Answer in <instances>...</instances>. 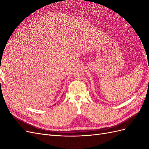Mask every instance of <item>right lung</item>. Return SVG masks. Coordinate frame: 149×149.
Segmentation results:
<instances>
[{
	"instance_id": "obj_1",
	"label": "right lung",
	"mask_w": 149,
	"mask_h": 149,
	"mask_svg": "<svg viewBox=\"0 0 149 149\" xmlns=\"http://www.w3.org/2000/svg\"><path fill=\"white\" fill-rule=\"evenodd\" d=\"M55 104H54V105H53V106H55Z\"/></svg>"
}]
</instances>
